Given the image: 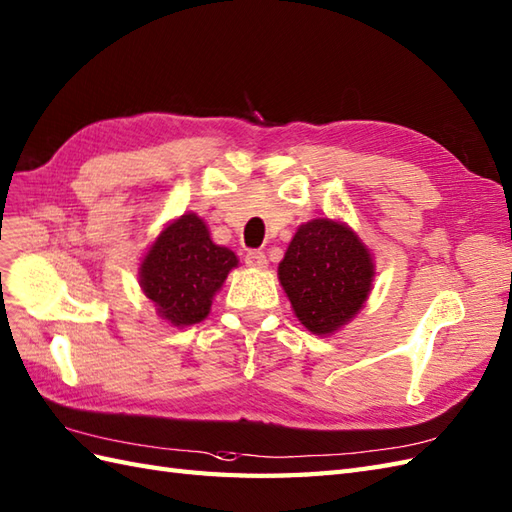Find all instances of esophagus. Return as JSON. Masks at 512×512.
<instances>
[{
    "label": "esophagus",
    "instance_id": "esophagus-1",
    "mask_svg": "<svg viewBox=\"0 0 512 512\" xmlns=\"http://www.w3.org/2000/svg\"><path fill=\"white\" fill-rule=\"evenodd\" d=\"M244 261H246L248 268H257V270H264L268 266L266 253H261V251H248Z\"/></svg>",
    "mask_w": 512,
    "mask_h": 512
}]
</instances>
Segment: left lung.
Returning <instances> with one entry per match:
<instances>
[{
  "label": "left lung",
  "instance_id": "left-lung-1",
  "mask_svg": "<svg viewBox=\"0 0 512 512\" xmlns=\"http://www.w3.org/2000/svg\"><path fill=\"white\" fill-rule=\"evenodd\" d=\"M376 264L346 222L313 218L300 225L279 264V281L294 316L313 335H333L370 298Z\"/></svg>",
  "mask_w": 512,
  "mask_h": 512
}]
</instances>
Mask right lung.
<instances>
[{
	"label": "right lung",
	"instance_id": "obj_1",
	"mask_svg": "<svg viewBox=\"0 0 512 512\" xmlns=\"http://www.w3.org/2000/svg\"><path fill=\"white\" fill-rule=\"evenodd\" d=\"M240 259L212 240L205 220L194 212L164 225L140 259L138 283L170 326H192L209 316L212 300Z\"/></svg>",
	"mask_w": 512,
	"mask_h": 512
}]
</instances>
